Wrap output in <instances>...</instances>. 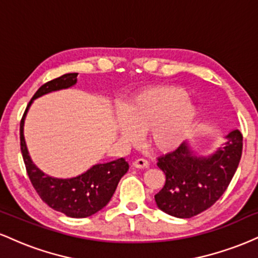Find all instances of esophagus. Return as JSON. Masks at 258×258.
<instances>
[{
    "label": "esophagus",
    "instance_id": "1",
    "mask_svg": "<svg viewBox=\"0 0 258 258\" xmlns=\"http://www.w3.org/2000/svg\"><path fill=\"white\" fill-rule=\"evenodd\" d=\"M132 165L133 167L136 168H146L149 166V162H148L146 159H136L135 161L132 162Z\"/></svg>",
    "mask_w": 258,
    "mask_h": 258
}]
</instances>
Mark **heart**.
Listing matches in <instances>:
<instances>
[{
	"mask_svg": "<svg viewBox=\"0 0 258 258\" xmlns=\"http://www.w3.org/2000/svg\"><path fill=\"white\" fill-rule=\"evenodd\" d=\"M198 119V109L188 93L176 86H159L139 92L126 112L117 114V130L123 141L133 143L139 132H148L154 149L171 152L188 137Z\"/></svg>",
	"mask_w": 258,
	"mask_h": 258,
	"instance_id": "heart-1",
	"label": "heart"
}]
</instances>
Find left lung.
I'll list each match as a JSON object with an SVG mask.
<instances>
[{
	"instance_id": "left-lung-1",
	"label": "left lung",
	"mask_w": 258,
	"mask_h": 258,
	"mask_svg": "<svg viewBox=\"0 0 258 258\" xmlns=\"http://www.w3.org/2000/svg\"><path fill=\"white\" fill-rule=\"evenodd\" d=\"M227 142L210 156H197L188 143L158 159L166 176L155 195L156 205L166 214L190 218L211 207L229 185L242 153V135L233 130Z\"/></svg>"
}]
</instances>
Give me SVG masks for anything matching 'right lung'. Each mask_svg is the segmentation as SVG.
<instances>
[{
  "label": "right lung",
  "instance_id": "right-lung-1",
  "mask_svg": "<svg viewBox=\"0 0 258 258\" xmlns=\"http://www.w3.org/2000/svg\"><path fill=\"white\" fill-rule=\"evenodd\" d=\"M76 82L78 73L65 74L38 88L26 106L20 121V150L31 184L42 201L53 210L69 217L85 218L98 212L110 201L121 177L128 170L126 160L120 158L105 164H97L85 173L73 178H54L44 174L32 162L24 139L25 116L34 99L49 92L72 87Z\"/></svg>",
  "mask_w": 258,
  "mask_h": 258
}]
</instances>
